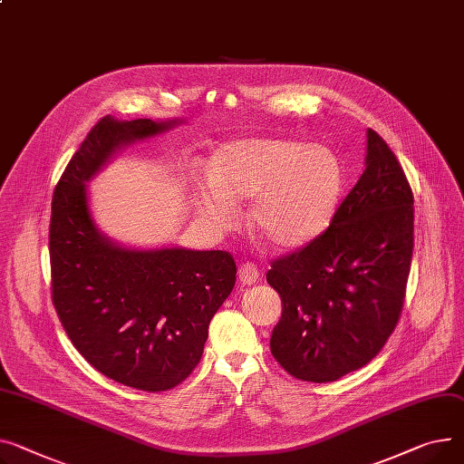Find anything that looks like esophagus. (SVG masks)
I'll return each mask as SVG.
<instances>
[{"instance_id": "obj_1", "label": "esophagus", "mask_w": 464, "mask_h": 464, "mask_svg": "<svg viewBox=\"0 0 464 464\" xmlns=\"http://www.w3.org/2000/svg\"><path fill=\"white\" fill-rule=\"evenodd\" d=\"M238 280L244 285H252L259 280V268L254 263H242L238 266Z\"/></svg>"}]
</instances>
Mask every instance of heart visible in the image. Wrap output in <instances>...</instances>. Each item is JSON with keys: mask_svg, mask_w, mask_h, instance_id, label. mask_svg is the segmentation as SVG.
Returning <instances> with one entry per match:
<instances>
[{"mask_svg": "<svg viewBox=\"0 0 464 464\" xmlns=\"http://www.w3.org/2000/svg\"><path fill=\"white\" fill-rule=\"evenodd\" d=\"M211 182L198 188L196 205L218 229L237 218L235 201L254 199L252 227L274 248L291 250L330 224L343 188L335 154L323 145L282 138L227 143L210 166Z\"/></svg>", "mask_w": 464, "mask_h": 464, "instance_id": "heart-1", "label": "heart"}]
</instances>
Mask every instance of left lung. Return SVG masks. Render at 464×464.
Masks as SVG:
<instances>
[{
	"instance_id": "left-lung-1",
	"label": "left lung",
	"mask_w": 464,
	"mask_h": 464,
	"mask_svg": "<svg viewBox=\"0 0 464 464\" xmlns=\"http://www.w3.org/2000/svg\"><path fill=\"white\" fill-rule=\"evenodd\" d=\"M412 248V188L369 129L365 169L326 231L266 272L284 305L270 337L276 362L307 382H332L372 362L403 312Z\"/></svg>"
}]
</instances>
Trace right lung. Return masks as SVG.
<instances>
[{
    "label": "right lung",
    "instance_id": "right-lung-1",
    "mask_svg": "<svg viewBox=\"0 0 464 464\" xmlns=\"http://www.w3.org/2000/svg\"><path fill=\"white\" fill-rule=\"evenodd\" d=\"M179 121L102 117L55 184L50 218L52 300L78 353L108 379L166 392L201 360L208 323L229 296V252L127 250L92 224L85 182L127 143Z\"/></svg>",
    "mask_w": 464,
    "mask_h": 464
}]
</instances>
